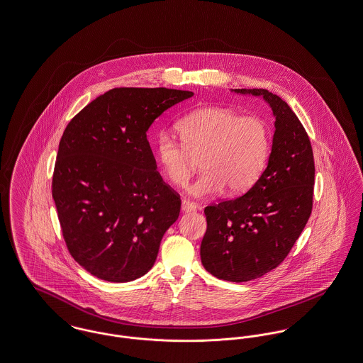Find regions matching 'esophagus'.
Masks as SVG:
<instances>
[{
  "label": "esophagus",
  "instance_id": "1",
  "mask_svg": "<svg viewBox=\"0 0 363 363\" xmlns=\"http://www.w3.org/2000/svg\"><path fill=\"white\" fill-rule=\"evenodd\" d=\"M181 208H182V211H184V213L194 211V210H196V203H193L191 200L184 199V200H182V204H181Z\"/></svg>",
  "mask_w": 363,
  "mask_h": 363
}]
</instances>
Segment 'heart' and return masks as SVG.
Segmentation results:
<instances>
[{
    "mask_svg": "<svg viewBox=\"0 0 363 363\" xmlns=\"http://www.w3.org/2000/svg\"><path fill=\"white\" fill-rule=\"evenodd\" d=\"M181 140L160 131L155 141L156 159L172 185L188 182L197 166L203 172L189 186L194 196H208L223 188L229 194L247 192L267 166L272 133L257 115L235 109L199 108L179 119Z\"/></svg>",
    "mask_w": 363,
    "mask_h": 363,
    "instance_id": "obj_1",
    "label": "heart"
}]
</instances>
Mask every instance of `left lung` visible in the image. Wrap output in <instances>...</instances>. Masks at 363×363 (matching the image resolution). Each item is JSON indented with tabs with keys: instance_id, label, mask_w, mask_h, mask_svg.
Instances as JSON below:
<instances>
[{
	"instance_id": "8db88e82",
	"label": "left lung",
	"mask_w": 363,
	"mask_h": 363,
	"mask_svg": "<svg viewBox=\"0 0 363 363\" xmlns=\"http://www.w3.org/2000/svg\"><path fill=\"white\" fill-rule=\"evenodd\" d=\"M262 96L276 116L269 164L244 194L204 208L207 230L200 256L213 276L245 282L276 269L291 252L313 210L315 166L296 113L266 89H235Z\"/></svg>"
}]
</instances>
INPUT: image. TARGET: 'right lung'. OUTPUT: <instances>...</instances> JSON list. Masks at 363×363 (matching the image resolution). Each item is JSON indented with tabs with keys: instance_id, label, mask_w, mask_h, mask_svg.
Segmentation results:
<instances>
[{
	"instance_id": "1",
	"label": "right lung",
	"mask_w": 363,
	"mask_h": 363,
	"mask_svg": "<svg viewBox=\"0 0 363 363\" xmlns=\"http://www.w3.org/2000/svg\"><path fill=\"white\" fill-rule=\"evenodd\" d=\"M192 96L166 87H115L67 125L52 196L69 254L94 277L128 282L153 266L181 197L156 170L147 131Z\"/></svg>"
}]
</instances>
